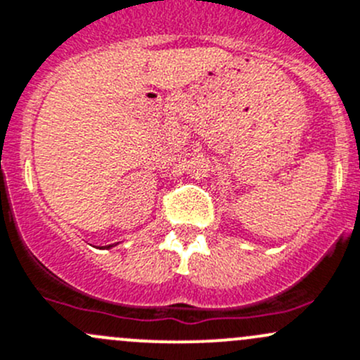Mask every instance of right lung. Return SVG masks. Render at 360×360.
<instances>
[{
	"label": "right lung",
	"mask_w": 360,
	"mask_h": 360,
	"mask_svg": "<svg viewBox=\"0 0 360 360\" xmlns=\"http://www.w3.org/2000/svg\"><path fill=\"white\" fill-rule=\"evenodd\" d=\"M115 245H117V243H113V245H108V247H103V248H107V250H110V248H113V247H115Z\"/></svg>",
	"instance_id": "obj_1"
}]
</instances>
